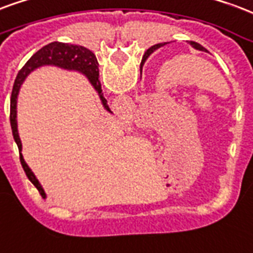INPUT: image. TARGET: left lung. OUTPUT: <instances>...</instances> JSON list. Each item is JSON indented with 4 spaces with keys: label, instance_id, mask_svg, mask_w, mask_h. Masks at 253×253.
<instances>
[{
    "label": "left lung",
    "instance_id": "1",
    "mask_svg": "<svg viewBox=\"0 0 253 253\" xmlns=\"http://www.w3.org/2000/svg\"><path fill=\"white\" fill-rule=\"evenodd\" d=\"M165 44H166V42H164V44H155V45H153V46H151V48H149V49L146 50L145 56H143V59H142L141 69H142V65H143V63H145V60L147 59L149 56H150V53H153V52H154L155 49H158V48H161V46L165 45ZM190 45L193 46V48H196V49H198V50H205V48H204V46L200 45L198 42H194V41H190Z\"/></svg>",
    "mask_w": 253,
    "mask_h": 253
}]
</instances>
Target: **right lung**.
<instances>
[{
    "label": "right lung",
    "mask_w": 253,
    "mask_h": 253,
    "mask_svg": "<svg viewBox=\"0 0 253 253\" xmlns=\"http://www.w3.org/2000/svg\"><path fill=\"white\" fill-rule=\"evenodd\" d=\"M41 65H57V67H61V68L65 69H75V71H79V72L85 75L89 82H91V84L95 87V89L99 92V95H100V99H102L104 108L110 111V108L107 106V100L103 98L102 87H100V82L98 79L99 64L98 60H96V56L93 55L91 50L82 45H74V44H67V42H57V41L50 42L48 45L42 46L40 50H37L36 53L28 60L27 64L24 65L21 71L17 74V78L14 80L12 96H10V126H12L13 138H14V141H16L20 151L22 150V146L21 141H20V136H18V131H17V95H18V89L21 87L24 79L31 74L33 69L39 68ZM20 161H21L22 169L27 174L29 181L36 186L39 193L45 198L44 189L41 188L39 179L35 177L33 171L29 169L27 162L24 161V157H22L21 153H20Z\"/></svg>",
    "instance_id": "obj_1"
}]
</instances>
